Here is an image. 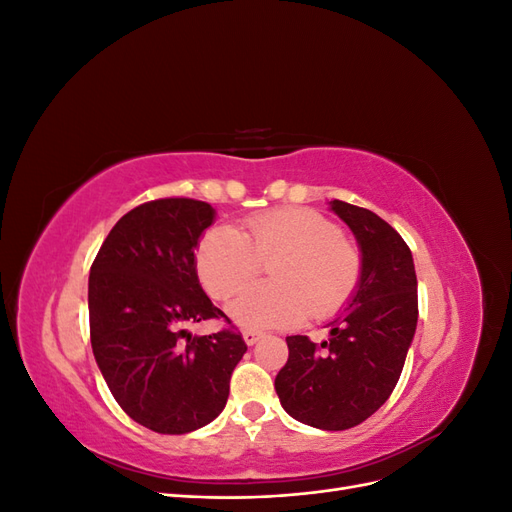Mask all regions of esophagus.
<instances>
[{
    "mask_svg": "<svg viewBox=\"0 0 512 512\" xmlns=\"http://www.w3.org/2000/svg\"><path fill=\"white\" fill-rule=\"evenodd\" d=\"M243 339H245V344L247 346H254L258 339H260V331H256V329H245L243 331Z\"/></svg>",
    "mask_w": 512,
    "mask_h": 512,
    "instance_id": "34e87169",
    "label": "esophagus"
}]
</instances>
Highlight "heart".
I'll list each match as a JSON object with an SVG mask.
<instances>
[{
	"label": "heart",
	"instance_id": "obj_1",
	"mask_svg": "<svg viewBox=\"0 0 512 512\" xmlns=\"http://www.w3.org/2000/svg\"><path fill=\"white\" fill-rule=\"evenodd\" d=\"M273 282L247 288L232 303L245 327L284 329L327 318L342 307L361 277V254L339 228L305 207L273 209L243 228L215 226L196 250L198 277L211 297L228 301L269 262Z\"/></svg>",
	"mask_w": 512,
	"mask_h": 512
}]
</instances>
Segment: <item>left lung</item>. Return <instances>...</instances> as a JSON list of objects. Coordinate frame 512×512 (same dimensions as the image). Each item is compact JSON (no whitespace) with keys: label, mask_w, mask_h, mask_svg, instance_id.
Here are the masks:
<instances>
[{"label":"left lung","mask_w":512,"mask_h":512,"mask_svg":"<svg viewBox=\"0 0 512 512\" xmlns=\"http://www.w3.org/2000/svg\"><path fill=\"white\" fill-rule=\"evenodd\" d=\"M331 209L361 245V280L352 301L327 327V342L286 337L288 361L275 376L284 410L327 431L361 425L391 397L418 320L412 252L374 211L344 200Z\"/></svg>","instance_id":"left-lung-1"}]
</instances>
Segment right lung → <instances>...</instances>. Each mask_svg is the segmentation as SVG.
<instances>
[{"mask_svg":"<svg viewBox=\"0 0 512 512\" xmlns=\"http://www.w3.org/2000/svg\"><path fill=\"white\" fill-rule=\"evenodd\" d=\"M203 200L170 196L128 211L89 273V337L121 410L158 433H188L218 416L247 346L198 282L194 247L213 222ZM227 327L192 336V323Z\"/></svg>","mask_w":512,"mask_h":512,"instance_id":"right-lung-1","label":"right lung"}]
</instances>
